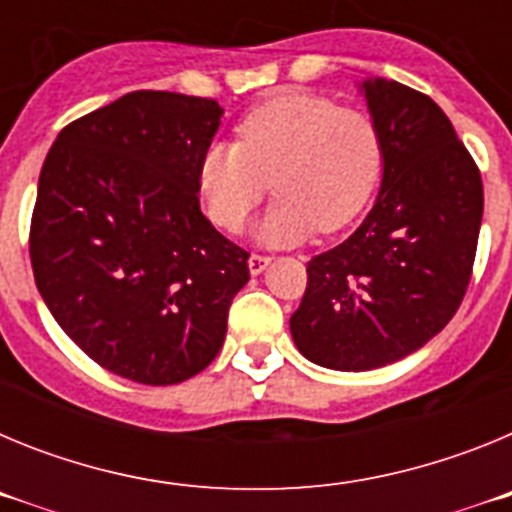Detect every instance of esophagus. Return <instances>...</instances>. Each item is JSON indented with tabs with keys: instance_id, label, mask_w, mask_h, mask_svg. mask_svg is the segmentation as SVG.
<instances>
[{
	"instance_id": "1",
	"label": "esophagus",
	"mask_w": 512,
	"mask_h": 512,
	"mask_svg": "<svg viewBox=\"0 0 512 512\" xmlns=\"http://www.w3.org/2000/svg\"><path fill=\"white\" fill-rule=\"evenodd\" d=\"M269 264H271L269 256H264V253H251V259H248V271L256 277V274H261Z\"/></svg>"
}]
</instances>
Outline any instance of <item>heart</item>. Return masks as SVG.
<instances>
[{"label": "heart", "mask_w": 512, "mask_h": 512, "mask_svg": "<svg viewBox=\"0 0 512 512\" xmlns=\"http://www.w3.org/2000/svg\"><path fill=\"white\" fill-rule=\"evenodd\" d=\"M384 166L377 122L318 94L292 92L248 112L238 143H212L200 158V192L212 223L241 230L266 187L277 194L253 235L266 246L333 233L372 200Z\"/></svg>", "instance_id": "obj_1"}]
</instances>
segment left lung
Segmentation results:
<instances>
[{
  "label": "left lung",
  "mask_w": 512,
  "mask_h": 512,
  "mask_svg": "<svg viewBox=\"0 0 512 512\" xmlns=\"http://www.w3.org/2000/svg\"><path fill=\"white\" fill-rule=\"evenodd\" d=\"M384 146L382 184L364 223L307 261L289 330L300 354L369 372L423 348L459 310L482 225V176L431 97L361 81Z\"/></svg>",
  "instance_id": "left-lung-1"
}]
</instances>
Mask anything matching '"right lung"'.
I'll use <instances>...</instances> for the list:
<instances>
[{
	"label": "right lung",
	"mask_w": 512,
	"mask_h": 512,
	"mask_svg": "<svg viewBox=\"0 0 512 512\" xmlns=\"http://www.w3.org/2000/svg\"><path fill=\"white\" fill-rule=\"evenodd\" d=\"M223 107L130 92L58 133L38 179L30 261L76 346L117 377L176 384L223 348L248 253L200 210Z\"/></svg>",
	"instance_id": "add662e5"
}]
</instances>
